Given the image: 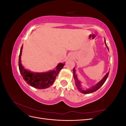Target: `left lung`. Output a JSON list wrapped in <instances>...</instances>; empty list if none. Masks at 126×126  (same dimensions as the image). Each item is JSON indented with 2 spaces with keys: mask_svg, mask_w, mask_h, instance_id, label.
<instances>
[{
  "mask_svg": "<svg viewBox=\"0 0 126 126\" xmlns=\"http://www.w3.org/2000/svg\"><path fill=\"white\" fill-rule=\"evenodd\" d=\"M105 43L106 45L107 46V45L106 43V41L105 40ZM108 49L109 50V48L108 47ZM109 72H108V73H107V74L105 76V77H104L98 83L95 85L94 86H93L91 88H89L88 89H86V90H83L80 87V82L78 80V79L77 78V75L75 74V68H74L73 69V74H74V78L75 80V82H76V85L77 87V89L78 90V91H79L80 92L82 93V94H90V93H92L94 92V91H97V90H98L102 86V85L104 84L105 83V82L106 81V80L107 79L108 77V75H109Z\"/></svg>",
  "mask_w": 126,
  "mask_h": 126,
  "instance_id": "1",
  "label": "left lung"
}]
</instances>
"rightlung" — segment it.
Returning <instances> with one entry per match:
<instances>
[{
  "mask_svg": "<svg viewBox=\"0 0 126 126\" xmlns=\"http://www.w3.org/2000/svg\"><path fill=\"white\" fill-rule=\"evenodd\" d=\"M22 46L20 49L19 57V69L24 79L28 85L36 88L42 89L50 87L54 82L60 70L62 69L64 64L59 63L56 67V70H53L44 73H33L26 70L21 63V56Z\"/></svg>",
  "mask_w": 126,
  "mask_h": 126,
  "instance_id": "obj_1",
  "label": "right lung"
}]
</instances>
